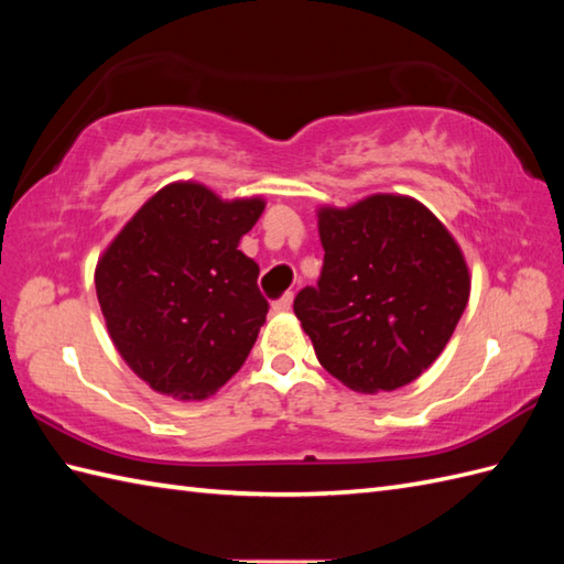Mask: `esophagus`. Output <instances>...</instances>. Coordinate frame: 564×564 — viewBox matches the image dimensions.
Returning a JSON list of instances; mask_svg holds the SVG:
<instances>
[{
  "label": "esophagus",
  "instance_id": "1",
  "mask_svg": "<svg viewBox=\"0 0 564 564\" xmlns=\"http://www.w3.org/2000/svg\"><path fill=\"white\" fill-rule=\"evenodd\" d=\"M271 307H273V313H289V310L293 307V293H285Z\"/></svg>",
  "mask_w": 564,
  "mask_h": 564
}]
</instances>
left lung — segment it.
<instances>
[{
    "mask_svg": "<svg viewBox=\"0 0 564 564\" xmlns=\"http://www.w3.org/2000/svg\"><path fill=\"white\" fill-rule=\"evenodd\" d=\"M317 289L293 310L317 361L356 392L398 390L436 361L470 297L463 249L424 203L373 194L317 210Z\"/></svg>",
    "mask_w": 564,
    "mask_h": 564,
    "instance_id": "1",
    "label": "left lung"
}]
</instances>
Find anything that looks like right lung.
<instances>
[{
	"label": "right lung",
	"mask_w": 564,
	"mask_h": 564,
	"mask_svg": "<svg viewBox=\"0 0 564 564\" xmlns=\"http://www.w3.org/2000/svg\"><path fill=\"white\" fill-rule=\"evenodd\" d=\"M261 196L225 200L172 182L142 203L94 271L106 329L133 373L174 400H206L230 380L267 322L259 267L242 239Z\"/></svg>",
	"instance_id": "1"
}]
</instances>
